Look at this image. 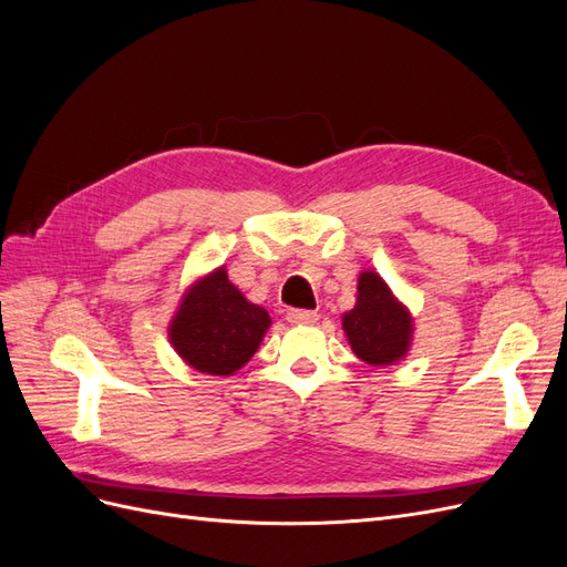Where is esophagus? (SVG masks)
Listing matches in <instances>:
<instances>
[{
    "label": "esophagus",
    "mask_w": 567,
    "mask_h": 567,
    "mask_svg": "<svg viewBox=\"0 0 567 567\" xmlns=\"http://www.w3.org/2000/svg\"><path fill=\"white\" fill-rule=\"evenodd\" d=\"M286 319H288V323H315L319 319V315L312 310H290L286 315Z\"/></svg>",
    "instance_id": "34e87169"
}]
</instances>
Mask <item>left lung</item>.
<instances>
[{
  "label": "left lung",
  "mask_w": 567,
  "mask_h": 567,
  "mask_svg": "<svg viewBox=\"0 0 567 567\" xmlns=\"http://www.w3.org/2000/svg\"><path fill=\"white\" fill-rule=\"evenodd\" d=\"M342 331L364 364L385 369L409 354L414 317L379 271L364 269L357 279V302L342 315Z\"/></svg>",
  "instance_id": "1"
}]
</instances>
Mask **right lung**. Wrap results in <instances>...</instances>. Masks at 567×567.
<instances>
[{
	"mask_svg": "<svg viewBox=\"0 0 567 567\" xmlns=\"http://www.w3.org/2000/svg\"><path fill=\"white\" fill-rule=\"evenodd\" d=\"M271 319L215 267L188 286L167 323L169 346L186 367L210 375H234L260 348Z\"/></svg>",
	"mask_w": 567,
	"mask_h": 567,
	"instance_id": "add662e5",
	"label": "right lung"
}]
</instances>
